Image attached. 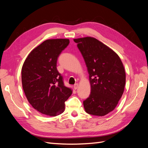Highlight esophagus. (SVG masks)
I'll return each mask as SVG.
<instances>
[{"label":"esophagus","mask_w":148,"mask_h":148,"mask_svg":"<svg viewBox=\"0 0 148 148\" xmlns=\"http://www.w3.org/2000/svg\"><path fill=\"white\" fill-rule=\"evenodd\" d=\"M73 88H74L75 89H77L78 88V83L75 84L74 85V86H73Z\"/></svg>","instance_id":"esophagus-1"}]
</instances>
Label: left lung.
Instances as JSON below:
<instances>
[{
	"label": "left lung",
	"instance_id": "left-lung-1",
	"mask_svg": "<svg viewBox=\"0 0 148 148\" xmlns=\"http://www.w3.org/2000/svg\"><path fill=\"white\" fill-rule=\"evenodd\" d=\"M89 73L91 94L83 101L89 114L104 116L118 104L125 88L126 75L122 60L112 49L92 37L74 39Z\"/></svg>",
	"mask_w": 148,
	"mask_h": 148
}]
</instances>
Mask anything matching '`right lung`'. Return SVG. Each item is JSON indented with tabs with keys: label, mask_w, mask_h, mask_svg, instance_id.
Segmentation results:
<instances>
[{
	"label": "right lung",
	"mask_w": 148,
	"mask_h": 148,
	"mask_svg": "<svg viewBox=\"0 0 148 148\" xmlns=\"http://www.w3.org/2000/svg\"><path fill=\"white\" fill-rule=\"evenodd\" d=\"M69 39H47L29 53L21 69L22 86L29 104L42 114L63 113L72 93L57 69V60L69 45Z\"/></svg>",
	"instance_id": "right-lung-1"
}]
</instances>
